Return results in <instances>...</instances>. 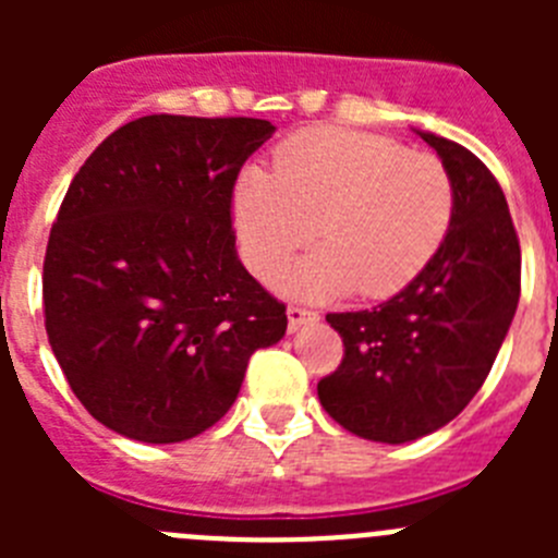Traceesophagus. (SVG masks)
Returning <instances> with one entry per match:
<instances>
[{
  "label": "esophagus",
  "instance_id": "obj_1",
  "mask_svg": "<svg viewBox=\"0 0 558 558\" xmlns=\"http://www.w3.org/2000/svg\"><path fill=\"white\" fill-rule=\"evenodd\" d=\"M315 318H318V313H315V310H310V307H302V304H290V307H288V327L290 329L304 327V324L315 322Z\"/></svg>",
  "mask_w": 558,
  "mask_h": 558
}]
</instances>
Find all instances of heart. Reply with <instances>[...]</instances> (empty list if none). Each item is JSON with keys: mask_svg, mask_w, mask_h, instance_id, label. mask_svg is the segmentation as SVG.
<instances>
[{"mask_svg": "<svg viewBox=\"0 0 558 558\" xmlns=\"http://www.w3.org/2000/svg\"><path fill=\"white\" fill-rule=\"evenodd\" d=\"M234 215L245 259L268 279L314 235L328 243L274 282L290 293L357 290L388 299L430 265L456 218V184L433 153L352 131L310 128L276 150V172L248 170Z\"/></svg>", "mask_w": 558, "mask_h": 558, "instance_id": "obj_1", "label": "heart"}]
</instances>
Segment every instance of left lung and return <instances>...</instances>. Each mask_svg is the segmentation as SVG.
<instances>
[{
    "instance_id": "left-lung-1",
    "label": "left lung",
    "mask_w": 558,
    "mask_h": 558,
    "mask_svg": "<svg viewBox=\"0 0 558 558\" xmlns=\"http://www.w3.org/2000/svg\"><path fill=\"white\" fill-rule=\"evenodd\" d=\"M456 184V218L422 274L374 310L329 313L343 360L318 383L349 433L402 445L445 427L489 377L520 302V236L492 170L458 142L422 133Z\"/></svg>"
}]
</instances>
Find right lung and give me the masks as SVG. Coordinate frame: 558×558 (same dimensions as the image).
<instances>
[{"label": "right lung", "mask_w": 558, "mask_h": 558, "mask_svg": "<svg viewBox=\"0 0 558 558\" xmlns=\"http://www.w3.org/2000/svg\"><path fill=\"white\" fill-rule=\"evenodd\" d=\"M274 125L150 113L69 184L44 256V327L69 388L120 436L172 445L234 405L284 304L234 251V184Z\"/></svg>", "instance_id": "add662e5"}]
</instances>
